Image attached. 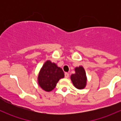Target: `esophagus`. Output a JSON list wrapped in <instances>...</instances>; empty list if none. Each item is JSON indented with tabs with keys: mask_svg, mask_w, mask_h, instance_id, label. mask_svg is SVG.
Returning a JSON list of instances; mask_svg holds the SVG:
<instances>
[{
	"mask_svg": "<svg viewBox=\"0 0 121 121\" xmlns=\"http://www.w3.org/2000/svg\"><path fill=\"white\" fill-rule=\"evenodd\" d=\"M65 77L66 78H68L69 77V74H68V73H65Z\"/></svg>",
	"mask_w": 121,
	"mask_h": 121,
	"instance_id": "esophagus-1",
	"label": "esophagus"
}]
</instances>
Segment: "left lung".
<instances>
[{"instance_id": "8db88e82", "label": "left lung", "mask_w": 121, "mask_h": 121, "mask_svg": "<svg viewBox=\"0 0 121 121\" xmlns=\"http://www.w3.org/2000/svg\"><path fill=\"white\" fill-rule=\"evenodd\" d=\"M75 73L71 75V80L75 88L78 89H83L85 88L86 82V74L85 69L82 66L75 68Z\"/></svg>"}]
</instances>
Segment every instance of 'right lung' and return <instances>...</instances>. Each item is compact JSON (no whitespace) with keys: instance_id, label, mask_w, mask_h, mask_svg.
Returning <instances> with one entry per match:
<instances>
[{"instance_id":"right-lung-1","label":"right lung","mask_w":121,"mask_h":121,"mask_svg":"<svg viewBox=\"0 0 121 121\" xmlns=\"http://www.w3.org/2000/svg\"><path fill=\"white\" fill-rule=\"evenodd\" d=\"M64 73L55 63L48 60L44 64L38 77L40 87L46 91H51L56 87L60 79L64 78Z\"/></svg>"}]
</instances>
